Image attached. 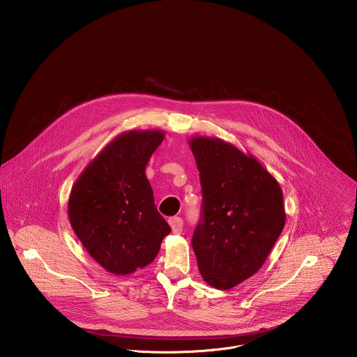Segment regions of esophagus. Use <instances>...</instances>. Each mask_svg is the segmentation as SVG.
<instances>
[{"label": "esophagus", "instance_id": "1", "mask_svg": "<svg viewBox=\"0 0 357 357\" xmlns=\"http://www.w3.org/2000/svg\"><path fill=\"white\" fill-rule=\"evenodd\" d=\"M169 225H170L173 234H181V231H183V220L180 217L169 218Z\"/></svg>", "mask_w": 357, "mask_h": 357}]
</instances>
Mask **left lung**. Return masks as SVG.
Instances as JSON below:
<instances>
[{"label":"left lung","instance_id":"left-lung-1","mask_svg":"<svg viewBox=\"0 0 357 357\" xmlns=\"http://www.w3.org/2000/svg\"><path fill=\"white\" fill-rule=\"evenodd\" d=\"M188 144L204 195L192 249L204 282L229 290L264 265L282 234L283 192L253 155L215 137L194 136Z\"/></svg>","mask_w":357,"mask_h":357}]
</instances>
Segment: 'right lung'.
<instances>
[{"label": "right lung", "instance_id": "add662e5", "mask_svg": "<svg viewBox=\"0 0 357 357\" xmlns=\"http://www.w3.org/2000/svg\"><path fill=\"white\" fill-rule=\"evenodd\" d=\"M163 139V130L121 133L71 188L70 224L89 255L109 273L129 275L151 264L170 232L146 176Z\"/></svg>", "mask_w": 357, "mask_h": 357}]
</instances>
